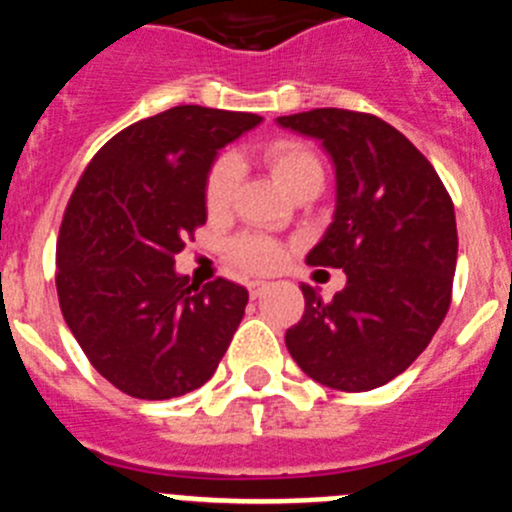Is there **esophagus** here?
<instances>
[{
	"label": "esophagus",
	"instance_id": "1",
	"mask_svg": "<svg viewBox=\"0 0 512 512\" xmlns=\"http://www.w3.org/2000/svg\"><path fill=\"white\" fill-rule=\"evenodd\" d=\"M265 288H268V283H265V281H252L250 283V296H252V299H260L262 293H265Z\"/></svg>",
	"mask_w": 512,
	"mask_h": 512
}]
</instances>
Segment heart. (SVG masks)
<instances>
[{
  "instance_id": "1",
  "label": "heart",
  "mask_w": 512,
  "mask_h": 512,
  "mask_svg": "<svg viewBox=\"0 0 512 512\" xmlns=\"http://www.w3.org/2000/svg\"><path fill=\"white\" fill-rule=\"evenodd\" d=\"M262 159L268 164V170L273 172L275 182L286 193H293L299 185H304L309 180L322 182L324 177V167L319 162L317 151L311 149L309 144H304V141H273V144L262 149ZM237 180V159L221 157L213 162L211 172L206 177V188H203V201H206V211L211 216H221L231 206V198H234V190H237ZM229 257L234 265H239L247 273H268V270L278 268L283 262V247L275 239L257 237V234H242V237L229 242Z\"/></svg>"
}]
</instances>
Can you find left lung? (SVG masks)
I'll return each instance as SVG.
<instances>
[{"label":"left lung","mask_w":512,"mask_h":512,"mask_svg":"<svg viewBox=\"0 0 512 512\" xmlns=\"http://www.w3.org/2000/svg\"><path fill=\"white\" fill-rule=\"evenodd\" d=\"M278 126L322 141L335 164V216L306 262L348 278L332 301L301 286L306 309L286 348L319 384L376 389L412 366L446 317L459 252L451 195L376 115L317 108Z\"/></svg>","instance_id":"8db88e82"}]
</instances>
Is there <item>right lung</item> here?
Instances as JSON below:
<instances>
[{
	"label": "right lung",
	"mask_w": 512,
	"mask_h": 512,
	"mask_svg": "<svg viewBox=\"0 0 512 512\" xmlns=\"http://www.w3.org/2000/svg\"><path fill=\"white\" fill-rule=\"evenodd\" d=\"M260 115L177 105L123 128L79 177L56 244L61 314L100 376L136 399H172L213 376L250 293L175 270L206 224L211 164Z\"/></svg>",
	"instance_id": "obj_1"
}]
</instances>
